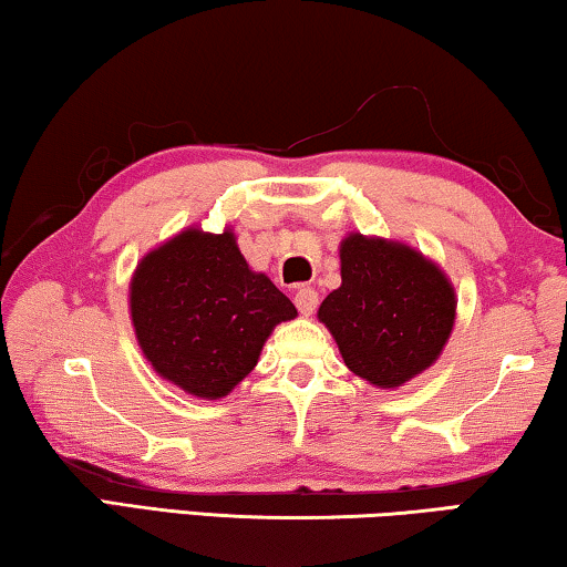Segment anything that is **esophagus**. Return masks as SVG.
I'll list each match as a JSON object with an SVG mask.
<instances>
[{
	"instance_id": "34e87169",
	"label": "esophagus",
	"mask_w": 567,
	"mask_h": 567,
	"mask_svg": "<svg viewBox=\"0 0 567 567\" xmlns=\"http://www.w3.org/2000/svg\"><path fill=\"white\" fill-rule=\"evenodd\" d=\"M295 306H298L300 316H312L318 308V292L312 290V287H300V290L295 292Z\"/></svg>"
}]
</instances>
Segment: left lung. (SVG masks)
Segmentation results:
<instances>
[{"label":"left lung","instance_id":"8db88e82","mask_svg":"<svg viewBox=\"0 0 567 567\" xmlns=\"http://www.w3.org/2000/svg\"><path fill=\"white\" fill-rule=\"evenodd\" d=\"M341 287L320 302L318 320L353 374L396 390L441 357L455 323V290L435 261L379 236L341 241Z\"/></svg>","mask_w":567,"mask_h":567}]
</instances>
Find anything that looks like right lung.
I'll use <instances>...</instances> for the list:
<instances>
[{"label": "right lung", "instance_id": "add662e5", "mask_svg": "<svg viewBox=\"0 0 567 567\" xmlns=\"http://www.w3.org/2000/svg\"><path fill=\"white\" fill-rule=\"evenodd\" d=\"M130 312L152 369L200 400L229 394L257 367L275 326L298 316L267 275L251 272L231 229L196 226L142 257Z\"/></svg>", "mask_w": 567, "mask_h": 567}]
</instances>
